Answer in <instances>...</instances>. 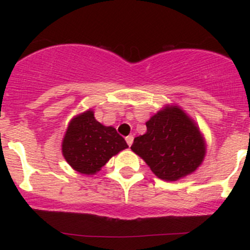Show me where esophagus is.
Returning <instances> with one entry per match:
<instances>
[{
	"label": "esophagus",
	"instance_id": "obj_1",
	"mask_svg": "<svg viewBox=\"0 0 250 250\" xmlns=\"http://www.w3.org/2000/svg\"><path fill=\"white\" fill-rule=\"evenodd\" d=\"M125 141H127V143H128V146L129 147H130L131 145H133V141H134V137L131 136V135H129V136H127L125 137Z\"/></svg>",
	"mask_w": 250,
	"mask_h": 250
}]
</instances>
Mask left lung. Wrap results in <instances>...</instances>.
<instances>
[{"label": "left lung", "mask_w": 250, "mask_h": 250, "mask_svg": "<svg viewBox=\"0 0 250 250\" xmlns=\"http://www.w3.org/2000/svg\"><path fill=\"white\" fill-rule=\"evenodd\" d=\"M147 133L135 137L131 150L159 179L177 181L199 168L206 143L199 127L177 105H167L146 122Z\"/></svg>", "instance_id": "1"}]
</instances>
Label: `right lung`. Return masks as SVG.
I'll use <instances>...</instances> for the list:
<instances>
[{
    "label": "right lung",
    "instance_id": "add662e5",
    "mask_svg": "<svg viewBox=\"0 0 250 250\" xmlns=\"http://www.w3.org/2000/svg\"><path fill=\"white\" fill-rule=\"evenodd\" d=\"M128 148L127 142L114 127L96 121L93 110L71 120L62 141V154L71 168L94 175L117 153Z\"/></svg>",
    "mask_w": 250,
    "mask_h": 250
}]
</instances>
